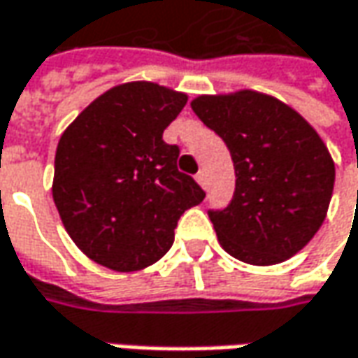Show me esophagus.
<instances>
[{
    "mask_svg": "<svg viewBox=\"0 0 358 358\" xmlns=\"http://www.w3.org/2000/svg\"><path fill=\"white\" fill-rule=\"evenodd\" d=\"M196 182L202 186V188H206V184H208V180H206V172L204 170H200L198 174H196Z\"/></svg>",
    "mask_w": 358,
    "mask_h": 358,
    "instance_id": "esophagus-1",
    "label": "esophagus"
}]
</instances>
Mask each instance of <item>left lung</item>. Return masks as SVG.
<instances>
[{
  "label": "left lung",
  "mask_w": 358,
  "mask_h": 358,
  "mask_svg": "<svg viewBox=\"0 0 358 358\" xmlns=\"http://www.w3.org/2000/svg\"><path fill=\"white\" fill-rule=\"evenodd\" d=\"M192 110L234 164L230 204L208 210L222 248L257 266L294 257L317 234L333 196L334 164L319 134L287 103L250 90L200 96Z\"/></svg>",
  "instance_id": "8db88e82"
}]
</instances>
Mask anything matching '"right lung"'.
<instances>
[{
    "label": "right lung",
    "mask_w": 358,
    "mask_h": 358,
    "mask_svg": "<svg viewBox=\"0 0 358 358\" xmlns=\"http://www.w3.org/2000/svg\"><path fill=\"white\" fill-rule=\"evenodd\" d=\"M186 96L152 82L112 87L62 134L54 202L71 241L106 268H146L170 250L180 216L206 192L180 172L164 130Z\"/></svg>",
    "instance_id": "obj_1"
}]
</instances>
